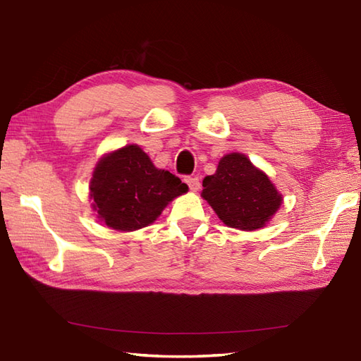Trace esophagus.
<instances>
[{
    "mask_svg": "<svg viewBox=\"0 0 361 361\" xmlns=\"http://www.w3.org/2000/svg\"><path fill=\"white\" fill-rule=\"evenodd\" d=\"M185 182L191 191H197L199 188H201V182H199L197 176H188V178H185Z\"/></svg>",
    "mask_w": 361,
    "mask_h": 361,
    "instance_id": "34e87169",
    "label": "esophagus"
}]
</instances>
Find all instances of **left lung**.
Returning <instances> with one entry per match:
<instances>
[{"mask_svg": "<svg viewBox=\"0 0 361 361\" xmlns=\"http://www.w3.org/2000/svg\"><path fill=\"white\" fill-rule=\"evenodd\" d=\"M202 197L231 228H262L283 204L269 176L241 153L224 156L216 173L202 180Z\"/></svg>", "mask_w": 361, "mask_h": 361, "instance_id": "1", "label": "left lung"}]
</instances>
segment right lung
Wrapping results in <instances>:
<instances>
[{
    "label": "right lung",
    "instance_id": "right-lung-1",
    "mask_svg": "<svg viewBox=\"0 0 361 361\" xmlns=\"http://www.w3.org/2000/svg\"><path fill=\"white\" fill-rule=\"evenodd\" d=\"M90 188L100 221L118 231L149 226L168 202L188 190L178 176L156 168L139 145H126L102 157Z\"/></svg>",
    "mask_w": 361,
    "mask_h": 361
}]
</instances>
